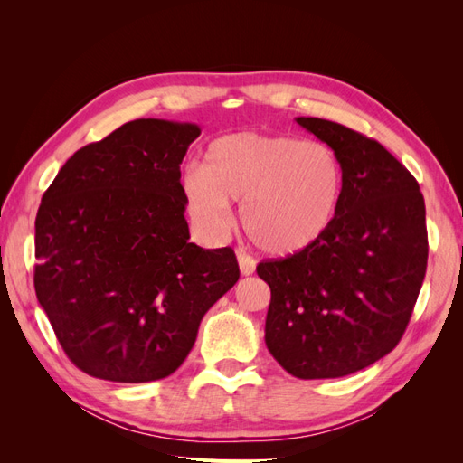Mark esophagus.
Wrapping results in <instances>:
<instances>
[{"mask_svg": "<svg viewBox=\"0 0 463 463\" xmlns=\"http://www.w3.org/2000/svg\"><path fill=\"white\" fill-rule=\"evenodd\" d=\"M237 262H240V270L243 276H249L255 272V266H257V260L250 257L249 253H245L243 249H237Z\"/></svg>", "mask_w": 463, "mask_h": 463, "instance_id": "1", "label": "esophagus"}]
</instances>
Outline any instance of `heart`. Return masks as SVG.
Returning a JSON list of instances; mask_svg holds the SVG:
<instances>
[{
    "mask_svg": "<svg viewBox=\"0 0 463 463\" xmlns=\"http://www.w3.org/2000/svg\"><path fill=\"white\" fill-rule=\"evenodd\" d=\"M344 185V165L326 143L243 131L208 145L203 167L184 179V197L193 223L210 237L230 230L232 201H243L250 241L266 253L293 255L328 232Z\"/></svg>",
    "mask_w": 463,
    "mask_h": 463,
    "instance_id": "b5f03b06",
    "label": "heart"
}]
</instances>
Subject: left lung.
<instances>
[{
	"label": "left lung",
	"mask_w": 463,
	"mask_h": 463,
	"mask_svg": "<svg viewBox=\"0 0 463 463\" xmlns=\"http://www.w3.org/2000/svg\"><path fill=\"white\" fill-rule=\"evenodd\" d=\"M298 123L338 154L345 185L317 243L259 262L270 286L264 340L289 374L338 378L390 354L408 328L427 270L425 201L374 138L328 119Z\"/></svg>",
	"instance_id": "left-lung-1"
}]
</instances>
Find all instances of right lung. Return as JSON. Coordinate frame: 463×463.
<instances>
[{"label": "right lung", "instance_id": "1", "mask_svg": "<svg viewBox=\"0 0 463 463\" xmlns=\"http://www.w3.org/2000/svg\"><path fill=\"white\" fill-rule=\"evenodd\" d=\"M199 125L135 119L69 158L36 214L34 289L75 367L170 376L240 279L232 247L189 243L179 164Z\"/></svg>", "mask_w": 463, "mask_h": 463}]
</instances>
